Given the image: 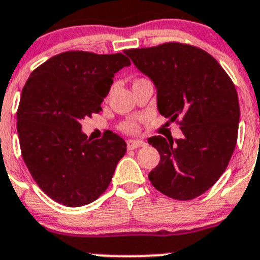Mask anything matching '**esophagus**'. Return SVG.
<instances>
[{"label": "esophagus", "instance_id": "obj_1", "mask_svg": "<svg viewBox=\"0 0 260 260\" xmlns=\"http://www.w3.org/2000/svg\"><path fill=\"white\" fill-rule=\"evenodd\" d=\"M127 145L129 149H139V147L146 146V142L142 140H128Z\"/></svg>", "mask_w": 260, "mask_h": 260}]
</instances>
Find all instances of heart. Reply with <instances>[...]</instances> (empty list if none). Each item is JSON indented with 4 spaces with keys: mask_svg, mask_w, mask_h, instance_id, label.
<instances>
[{
    "mask_svg": "<svg viewBox=\"0 0 260 260\" xmlns=\"http://www.w3.org/2000/svg\"><path fill=\"white\" fill-rule=\"evenodd\" d=\"M123 129L128 131V132H135L137 129V124H136L135 121H127L124 125H123Z\"/></svg>",
    "mask_w": 260,
    "mask_h": 260,
    "instance_id": "obj_1",
    "label": "heart"
}]
</instances>
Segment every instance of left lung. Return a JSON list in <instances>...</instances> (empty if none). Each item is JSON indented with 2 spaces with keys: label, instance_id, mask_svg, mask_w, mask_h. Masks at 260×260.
Wrapping results in <instances>:
<instances>
[{
  "label": "left lung",
  "instance_id": "left-lung-1",
  "mask_svg": "<svg viewBox=\"0 0 260 260\" xmlns=\"http://www.w3.org/2000/svg\"><path fill=\"white\" fill-rule=\"evenodd\" d=\"M124 53L155 85L159 113L174 121L181 118V139H149L160 155L149 180L170 198H197L223 175L237 144L235 84L214 57L196 46L168 43Z\"/></svg>",
  "mask_w": 260,
  "mask_h": 260
}]
</instances>
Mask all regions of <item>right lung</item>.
<instances>
[{"mask_svg": "<svg viewBox=\"0 0 260 260\" xmlns=\"http://www.w3.org/2000/svg\"><path fill=\"white\" fill-rule=\"evenodd\" d=\"M125 55L66 51L28 78L16 113L25 166L41 190L69 207L97 200L110 185L127 144L107 131L90 140L81 120L100 113Z\"/></svg>", "mask_w": 260, "mask_h": 260, "instance_id": "obj_1", "label": "right lung"}]
</instances>
